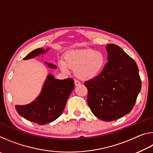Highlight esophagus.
<instances>
[{
    "instance_id": "34e87169",
    "label": "esophagus",
    "mask_w": 153,
    "mask_h": 153,
    "mask_svg": "<svg viewBox=\"0 0 153 153\" xmlns=\"http://www.w3.org/2000/svg\"><path fill=\"white\" fill-rule=\"evenodd\" d=\"M74 82H75V85H76V86H79V85L81 84V83H80V82L79 81V80H77V79H75L74 80Z\"/></svg>"
}]
</instances>
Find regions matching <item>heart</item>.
<instances>
[{"mask_svg": "<svg viewBox=\"0 0 153 153\" xmlns=\"http://www.w3.org/2000/svg\"><path fill=\"white\" fill-rule=\"evenodd\" d=\"M66 62L61 61L60 67L65 72L69 67L75 69L77 77L83 79H92L97 76L106 64V56L100 51L92 49L71 51L67 54Z\"/></svg>", "mask_w": 153, "mask_h": 153, "instance_id": "b5f03b06", "label": "heart"}]
</instances>
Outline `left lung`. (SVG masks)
Wrapping results in <instances>:
<instances>
[{"instance_id": "obj_1", "label": "left lung", "mask_w": 153, "mask_h": 153, "mask_svg": "<svg viewBox=\"0 0 153 153\" xmlns=\"http://www.w3.org/2000/svg\"><path fill=\"white\" fill-rule=\"evenodd\" d=\"M108 62L102 71L84 82L87 102L93 114L100 120L111 121L132 110L141 90L138 67L134 59L120 46H106Z\"/></svg>"}]
</instances>
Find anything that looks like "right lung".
Masks as SVG:
<instances>
[{"instance_id":"add662e5","label":"right lung","mask_w":153,"mask_h":153,"mask_svg":"<svg viewBox=\"0 0 153 153\" xmlns=\"http://www.w3.org/2000/svg\"><path fill=\"white\" fill-rule=\"evenodd\" d=\"M45 51L41 48L35 49L24 59L33 58ZM47 64L51 68L56 67L55 65ZM74 89V79H56L52 75H48L39 97L29 105H16L15 109L25 120L39 125H45L55 121L61 115Z\"/></svg>"}]
</instances>
